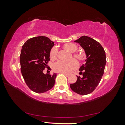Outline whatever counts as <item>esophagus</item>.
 I'll list each match as a JSON object with an SVG mask.
<instances>
[{
	"instance_id": "obj_1",
	"label": "esophagus",
	"mask_w": 125,
	"mask_h": 125,
	"mask_svg": "<svg viewBox=\"0 0 125 125\" xmlns=\"http://www.w3.org/2000/svg\"><path fill=\"white\" fill-rule=\"evenodd\" d=\"M61 73L63 74H64L65 76H67V77H68V76H69V74H67V73Z\"/></svg>"
}]
</instances>
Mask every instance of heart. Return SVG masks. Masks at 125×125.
I'll return each mask as SVG.
<instances>
[{
  "label": "heart",
  "mask_w": 125,
  "mask_h": 125,
  "mask_svg": "<svg viewBox=\"0 0 125 125\" xmlns=\"http://www.w3.org/2000/svg\"><path fill=\"white\" fill-rule=\"evenodd\" d=\"M63 48L65 50L71 53L76 52L78 50V46L74 43H69L65 44L63 46ZM58 51L56 47L52 48L50 51V58L52 60H55L57 56ZM73 57L75 58L79 61H82L83 59V55L79 53H75L73 54ZM78 67V62L75 60H72L69 61H59L55 63L53 68L55 72L60 73H69L73 69L76 68Z\"/></svg>",
  "instance_id": "heart-1"
}]
</instances>
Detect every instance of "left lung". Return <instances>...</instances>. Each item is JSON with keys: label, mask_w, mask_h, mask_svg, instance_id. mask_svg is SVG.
Masks as SVG:
<instances>
[{"label": "left lung", "mask_w": 125, "mask_h": 125, "mask_svg": "<svg viewBox=\"0 0 125 125\" xmlns=\"http://www.w3.org/2000/svg\"><path fill=\"white\" fill-rule=\"evenodd\" d=\"M75 42L85 51L86 59L79 69L83 77L77 76V82L70 87L74 92L85 95L95 89L102 78L106 63L105 52L99 42L90 37L83 36Z\"/></svg>", "instance_id": "left-lung-1"}]
</instances>
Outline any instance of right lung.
Segmentation results:
<instances>
[{
  "mask_svg": "<svg viewBox=\"0 0 125 125\" xmlns=\"http://www.w3.org/2000/svg\"><path fill=\"white\" fill-rule=\"evenodd\" d=\"M54 42L46 36L34 37L23 45L20 56L21 72L27 86L37 93H43L52 89L56 74H45V68L50 61V51Z\"/></svg>",
  "mask_w": 125,
  "mask_h": 125,
  "instance_id": "add662e5",
  "label": "right lung"
}]
</instances>
